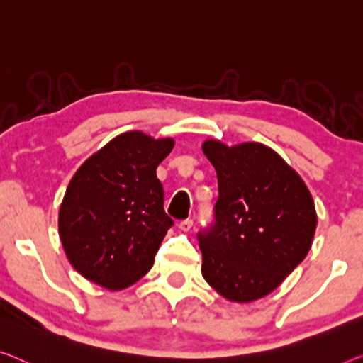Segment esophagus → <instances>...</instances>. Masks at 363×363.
<instances>
[{"instance_id": "obj_1", "label": "esophagus", "mask_w": 363, "mask_h": 363, "mask_svg": "<svg viewBox=\"0 0 363 363\" xmlns=\"http://www.w3.org/2000/svg\"><path fill=\"white\" fill-rule=\"evenodd\" d=\"M192 225H194V220L192 218H186V220H182V221H179V230L181 231H189L192 228Z\"/></svg>"}]
</instances>
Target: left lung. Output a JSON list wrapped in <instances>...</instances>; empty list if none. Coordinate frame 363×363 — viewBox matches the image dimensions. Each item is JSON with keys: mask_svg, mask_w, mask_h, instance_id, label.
I'll list each match as a JSON object with an SVG mask.
<instances>
[{"mask_svg": "<svg viewBox=\"0 0 363 363\" xmlns=\"http://www.w3.org/2000/svg\"><path fill=\"white\" fill-rule=\"evenodd\" d=\"M218 179L213 223L199 231L202 275L230 301L277 289L310 251L316 210L301 177L266 145H202Z\"/></svg>", "mask_w": 363, "mask_h": 363, "instance_id": "8db88e82", "label": "left lung"}]
</instances>
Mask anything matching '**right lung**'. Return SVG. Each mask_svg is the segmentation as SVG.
Instances as JSON below:
<instances>
[{
  "mask_svg": "<svg viewBox=\"0 0 363 363\" xmlns=\"http://www.w3.org/2000/svg\"><path fill=\"white\" fill-rule=\"evenodd\" d=\"M172 138L118 135L74 172L65 192L58 231L68 261L91 282L122 290L155 262L167 230L164 191L156 167Z\"/></svg>",
  "mask_w": 363,
  "mask_h": 363,
  "instance_id": "obj_1",
  "label": "right lung"
}]
</instances>
